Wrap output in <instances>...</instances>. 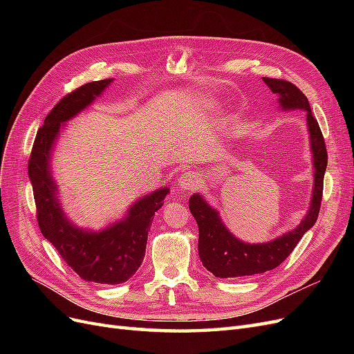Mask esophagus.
Returning a JSON list of instances; mask_svg holds the SVG:
<instances>
[{"instance_id": "esophagus-1", "label": "esophagus", "mask_w": 354, "mask_h": 354, "mask_svg": "<svg viewBox=\"0 0 354 354\" xmlns=\"http://www.w3.org/2000/svg\"><path fill=\"white\" fill-rule=\"evenodd\" d=\"M178 186L185 190H194L199 186V176L196 173H185L178 178Z\"/></svg>"}]
</instances>
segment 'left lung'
<instances>
[{
	"mask_svg": "<svg viewBox=\"0 0 354 354\" xmlns=\"http://www.w3.org/2000/svg\"><path fill=\"white\" fill-rule=\"evenodd\" d=\"M269 88L279 94L282 109H304L307 112V125L310 133V145L313 152L315 164V189L312 203L306 218L299 226L283 236L267 243H245L236 239L224 227L218 212L212 209L201 195L189 199V208L199 227L198 251L199 259L216 277H239L260 274L285 261L294 251L303 234L313 227L317 220L320 202L324 195V176L328 164V152L325 138L320 131L316 118L310 109V103L303 91L297 85L285 80L263 78Z\"/></svg>",
	"mask_w": 354,
	"mask_h": 354,
	"instance_id": "obj_1",
	"label": "left lung"
}]
</instances>
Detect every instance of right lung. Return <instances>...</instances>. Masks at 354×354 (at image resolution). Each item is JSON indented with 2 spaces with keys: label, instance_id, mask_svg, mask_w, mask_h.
Instances as JSON below:
<instances>
[{
  "label": "right lung",
  "instance_id": "1",
  "mask_svg": "<svg viewBox=\"0 0 354 354\" xmlns=\"http://www.w3.org/2000/svg\"><path fill=\"white\" fill-rule=\"evenodd\" d=\"M111 81L84 84L62 97L39 127L29 156L28 173L34 190L38 226L44 238L81 279L118 285L130 279L140 267L155 212L164 205L169 190L159 189L138 199L122 221L94 233L84 232L68 221L57 202L56 185L50 174V151L62 122L88 106Z\"/></svg>",
  "mask_w": 354,
  "mask_h": 354
}]
</instances>
